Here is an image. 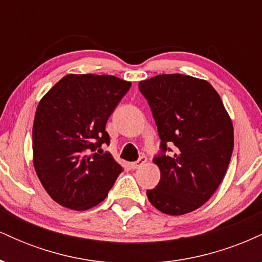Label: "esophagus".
<instances>
[{
  "mask_svg": "<svg viewBox=\"0 0 262 262\" xmlns=\"http://www.w3.org/2000/svg\"><path fill=\"white\" fill-rule=\"evenodd\" d=\"M145 162H146V158H145V156H141V158H139V160H138V161L132 162L130 166H132V169H139V167L143 166Z\"/></svg>",
  "mask_w": 262,
  "mask_h": 262,
  "instance_id": "34e87169",
  "label": "esophagus"
}]
</instances>
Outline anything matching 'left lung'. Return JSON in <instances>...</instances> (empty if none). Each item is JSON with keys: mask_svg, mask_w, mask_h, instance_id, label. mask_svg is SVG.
<instances>
[{"mask_svg": "<svg viewBox=\"0 0 262 262\" xmlns=\"http://www.w3.org/2000/svg\"><path fill=\"white\" fill-rule=\"evenodd\" d=\"M139 91L161 139V152L152 159L161 176L146 191L150 203L170 215L200 208L223 181L234 148L233 123L221 96L208 81L182 74L140 81Z\"/></svg>", "mask_w": 262, "mask_h": 262, "instance_id": "1", "label": "left lung"}]
</instances>
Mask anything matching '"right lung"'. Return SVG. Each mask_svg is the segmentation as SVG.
I'll return each mask as SVG.
<instances>
[{
  "label": "right lung",
  "mask_w": 262,
  "mask_h": 262,
  "mask_svg": "<svg viewBox=\"0 0 262 262\" xmlns=\"http://www.w3.org/2000/svg\"><path fill=\"white\" fill-rule=\"evenodd\" d=\"M130 86L112 75L69 74L39 102L33 165L45 191L60 206L75 210L97 206L123 171L101 148L110 144L108 118Z\"/></svg>",
  "instance_id": "obj_1"
}]
</instances>
